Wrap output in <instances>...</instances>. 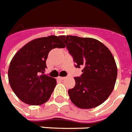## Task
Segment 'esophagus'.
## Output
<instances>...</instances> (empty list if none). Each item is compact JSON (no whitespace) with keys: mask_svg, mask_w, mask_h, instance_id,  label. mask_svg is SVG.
<instances>
[{"mask_svg":"<svg viewBox=\"0 0 132 132\" xmlns=\"http://www.w3.org/2000/svg\"><path fill=\"white\" fill-rule=\"evenodd\" d=\"M58 78L59 79H60V80H65V77H59V78Z\"/></svg>","mask_w":132,"mask_h":132,"instance_id":"esophagus-1","label":"esophagus"}]
</instances>
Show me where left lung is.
Listing matches in <instances>:
<instances>
[{"instance_id": "1", "label": "left lung", "mask_w": 132, "mask_h": 132, "mask_svg": "<svg viewBox=\"0 0 132 132\" xmlns=\"http://www.w3.org/2000/svg\"><path fill=\"white\" fill-rule=\"evenodd\" d=\"M76 68H82V75L75 77L76 85L68 90L73 104L82 109L100 106L111 94L114 87L117 67L107 47L98 40L63 35Z\"/></svg>"}]
</instances>
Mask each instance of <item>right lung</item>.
I'll list each match as a JSON object with an SVG mask.
<instances>
[{
	"label": "right lung",
	"instance_id": "obj_1",
	"mask_svg": "<svg viewBox=\"0 0 132 132\" xmlns=\"http://www.w3.org/2000/svg\"><path fill=\"white\" fill-rule=\"evenodd\" d=\"M61 36L38 38L23 46L11 60L8 78L11 88L24 103L38 106L50 99L56 84L44 73L48 54L54 48H65Z\"/></svg>",
	"mask_w": 132,
	"mask_h": 132
}]
</instances>
